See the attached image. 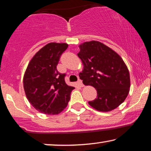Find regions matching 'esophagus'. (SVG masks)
Instances as JSON below:
<instances>
[{"label":"esophagus","mask_w":151,"mask_h":151,"mask_svg":"<svg viewBox=\"0 0 151 151\" xmlns=\"http://www.w3.org/2000/svg\"><path fill=\"white\" fill-rule=\"evenodd\" d=\"M77 83H78V84L79 85V86H80V87H83L84 86V84H83V83H82V81L81 80H78V82H77Z\"/></svg>","instance_id":"esophagus-1"}]
</instances>
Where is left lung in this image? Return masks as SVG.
I'll return each instance as SVG.
<instances>
[{
    "instance_id": "1",
    "label": "left lung",
    "mask_w": 151,
    "mask_h": 151,
    "mask_svg": "<svg viewBox=\"0 0 151 151\" xmlns=\"http://www.w3.org/2000/svg\"><path fill=\"white\" fill-rule=\"evenodd\" d=\"M78 54L84 65L79 76L84 85L96 89L97 98L89 105L100 112L116 108L127 97L130 76L123 60L116 52L97 41L79 45Z\"/></svg>"
}]
</instances>
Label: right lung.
<instances>
[{
	"mask_svg": "<svg viewBox=\"0 0 151 151\" xmlns=\"http://www.w3.org/2000/svg\"><path fill=\"white\" fill-rule=\"evenodd\" d=\"M68 47L67 43H50L37 52L24 76V88L28 101L45 114H56L66 108L74 87L65 81L57 66L60 57Z\"/></svg>",
	"mask_w": 151,
	"mask_h": 151,
	"instance_id": "add662e5",
	"label": "right lung"
}]
</instances>
